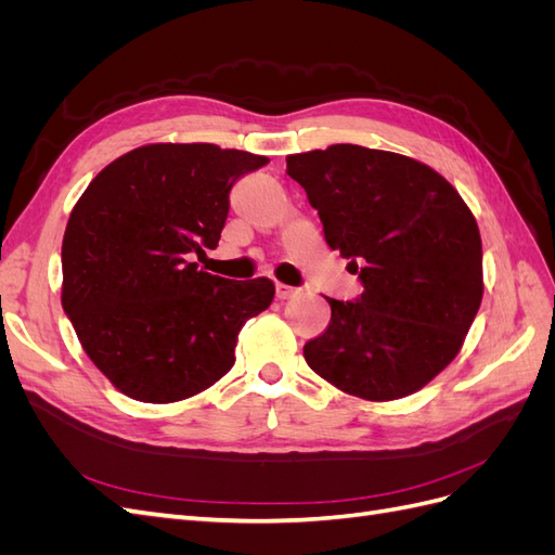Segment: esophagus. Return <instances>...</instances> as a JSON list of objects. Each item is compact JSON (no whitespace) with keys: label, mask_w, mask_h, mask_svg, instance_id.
<instances>
[{"label":"esophagus","mask_w":555,"mask_h":555,"mask_svg":"<svg viewBox=\"0 0 555 555\" xmlns=\"http://www.w3.org/2000/svg\"><path fill=\"white\" fill-rule=\"evenodd\" d=\"M298 294H300V289H296V287H289V284H282V282H278V284H275V296H278L280 300L294 298V296H298Z\"/></svg>","instance_id":"1"}]
</instances>
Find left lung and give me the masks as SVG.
<instances>
[{
  "label": "left lung",
  "instance_id": "1",
  "mask_svg": "<svg viewBox=\"0 0 555 555\" xmlns=\"http://www.w3.org/2000/svg\"><path fill=\"white\" fill-rule=\"evenodd\" d=\"M324 238L359 268L357 300L304 347L312 371L365 400H398L456 359L483 296L473 210L438 171L351 143L289 155Z\"/></svg>",
  "mask_w": 555,
  "mask_h": 555
}]
</instances>
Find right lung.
Masks as SVG:
<instances>
[{
	"label": "right lung",
	"instance_id": "add662e5",
	"mask_svg": "<svg viewBox=\"0 0 555 555\" xmlns=\"http://www.w3.org/2000/svg\"><path fill=\"white\" fill-rule=\"evenodd\" d=\"M268 157L212 143H150L99 171L62 241V308L90 361L125 396L178 402L236 363L249 317L275 296L268 278L201 271L220 243L229 192Z\"/></svg>",
	"mask_w": 555,
	"mask_h": 555
}]
</instances>
